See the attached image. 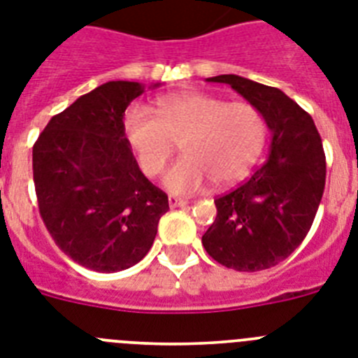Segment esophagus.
I'll return each instance as SVG.
<instances>
[{
  "instance_id": "1",
  "label": "esophagus",
  "mask_w": 358,
  "mask_h": 358,
  "mask_svg": "<svg viewBox=\"0 0 358 358\" xmlns=\"http://www.w3.org/2000/svg\"><path fill=\"white\" fill-rule=\"evenodd\" d=\"M184 206H187V202H185L184 198L169 196V207H171V209H174V207H184Z\"/></svg>"
}]
</instances>
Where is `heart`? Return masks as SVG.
I'll return each instance as SVG.
<instances>
[{
    "label": "heart",
    "instance_id": "b5f03b06",
    "mask_svg": "<svg viewBox=\"0 0 358 358\" xmlns=\"http://www.w3.org/2000/svg\"><path fill=\"white\" fill-rule=\"evenodd\" d=\"M123 129L145 176L164 171L176 143L184 156L165 174L171 193L193 194L209 182L233 185L253 169L267 140V120L257 105L203 92L164 96L156 116L131 107Z\"/></svg>",
    "mask_w": 358,
    "mask_h": 358
}]
</instances>
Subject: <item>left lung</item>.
<instances>
[{
	"instance_id": "1",
	"label": "left lung",
	"mask_w": 358,
	"mask_h": 358,
	"mask_svg": "<svg viewBox=\"0 0 358 358\" xmlns=\"http://www.w3.org/2000/svg\"><path fill=\"white\" fill-rule=\"evenodd\" d=\"M227 83L257 105L271 131V151L244 184L215 200L216 218L202 236L209 257L235 271H262L286 260L306 238L326 185V155L313 118L276 87L236 74Z\"/></svg>"
}]
</instances>
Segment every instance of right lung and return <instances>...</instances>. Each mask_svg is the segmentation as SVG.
Segmentation results:
<instances>
[{
  "mask_svg": "<svg viewBox=\"0 0 358 358\" xmlns=\"http://www.w3.org/2000/svg\"><path fill=\"white\" fill-rule=\"evenodd\" d=\"M143 92L138 82H107L47 123L32 147L43 224L80 266L114 273L149 253L167 194L143 176L123 116Z\"/></svg>",
  "mask_w": 358,
  "mask_h": 358,
  "instance_id": "1",
  "label": "right lung"
}]
</instances>
